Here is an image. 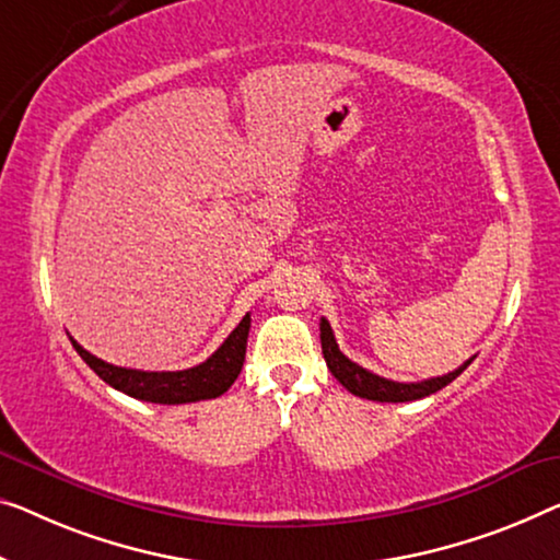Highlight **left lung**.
Here are the masks:
<instances>
[{
    "label": "left lung",
    "instance_id": "8db88e82",
    "mask_svg": "<svg viewBox=\"0 0 560 560\" xmlns=\"http://www.w3.org/2000/svg\"><path fill=\"white\" fill-rule=\"evenodd\" d=\"M319 329H322L324 360H327V366L331 370L334 377H337L339 385L347 387L352 395L374 399V402H412V399L435 395L438 389L447 387L455 377H460V374L467 370V364L472 362L470 357V360L457 366L455 372L442 374V377H432L422 382H392V380L380 377V374H372L370 370H364V366L341 354L327 319H322Z\"/></svg>",
    "mask_w": 560,
    "mask_h": 560
}]
</instances>
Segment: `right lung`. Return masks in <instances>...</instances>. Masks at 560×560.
<instances>
[{"label":"right lung","instance_id":"1","mask_svg":"<svg viewBox=\"0 0 560 560\" xmlns=\"http://www.w3.org/2000/svg\"><path fill=\"white\" fill-rule=\"evenodd\" d=\"M248 329H252V316L246 314L244 319L238 322V327L229 334L226 341H223L206 362L180 372H143L128 370V366H115L110 362L97 360L95 354H90L88 349L80 347L74 339L70 341L74 352L85 360L90 370L110 387L120 389L125 395L136 399H143V402L186 405L198 402V399L221 397L223 392L236 382L241 366H244L246 360Z\"/></svg>","mask_w":560,"mask_h":560}]
</instances>
